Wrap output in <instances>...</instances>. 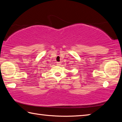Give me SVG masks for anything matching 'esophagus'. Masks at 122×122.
Segmentation results:
<instances>
[{
  "mask_svg": "<svg viewBox=\"0 0 122 122\" xmlns=\"http://www.w3.org/2000/svg\"><path fill=\"white\" fill-rule=\"evenodd\" d=\"M56 64L57 65H61V62H56Z\"/></svg>",
  "mask_w": 122,
  "mask_h": 122,
  "instance_id": "esophagus-1",
  "label": "esophagus"
}]
</instances>
